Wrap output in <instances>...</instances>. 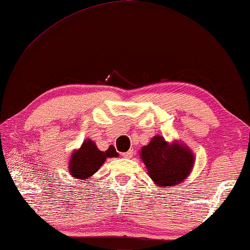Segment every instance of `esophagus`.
I'll return each instance as SVG.
<instances>
[{"mask_svg":"<svg viewBox=\"0 0 250 250\" xmlns=\"http://www.w3.org/2000/svg\"><path fill=\"white\" fill-rule=\"evenodd\" d=\"M133 150H129L128 152H125V153H122V156H124V158H126V159H130V158H132V155H133Z\"/></svg>","mask_w":250,"mask_h":250,"instance_id":"esophagus-1","label":"esophagus"}]
</instances>
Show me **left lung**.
<instances>
[{
  "label": "left lung",
  "mask_w": 250,
  "mask_h": 250,
  "mask_svg": "<svg viewBox=\"0 0 250 250\" xmlns=\"http://www.w3.org/2000/svg\"><path fill=\"white\" fill-rule=\"evenodd\" d=\"M140 155L150 177L159 188L180 184L194 166V156L188 147L176 142L168 145L160 135L142 147Z\"/></svg>",
  "instance_id": "1"
}]
</instances>
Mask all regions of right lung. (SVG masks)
<instances>
[{
  "mask_svg": "<svg viewBox=\"0 0 250 250\" xmlns=\"http://www.w3.org/2000/svg\"><path fill=\"white\" fill-rule=\"evenodd\" d=\"M118 156L115 146H110L107 151H100L95 142L86 140L79 150L71 154L69 162L70 174L77 180H84L99 170L107 158Z\"/></svg>",
  "mask_w": 250,
  "mask_h": 250,
  "instance_id": "right-lung-1",
  "label": "right lung"
}]
</instances>
